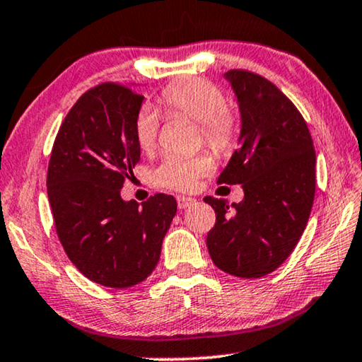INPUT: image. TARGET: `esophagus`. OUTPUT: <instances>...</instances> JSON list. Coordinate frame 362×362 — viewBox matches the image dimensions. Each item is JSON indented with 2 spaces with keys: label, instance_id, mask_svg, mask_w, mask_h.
<instances>
[{
  "label": "esophagus",
  "instance_id": "34e87169",
  "mask_svg": "<svg viewBox=\"0 0 362 362\" xmlns=\"http://www.w3.org/2000/svg\"><path fill=\"white\" fill-rule=\"evenodd\" d=\"M192 202H194V199H192V197H186V196H177V207H180V209H185V207L191 206Z\"/></svg>",
  "mask_w": 362,
  "mask_h": 362
}]
</instances>
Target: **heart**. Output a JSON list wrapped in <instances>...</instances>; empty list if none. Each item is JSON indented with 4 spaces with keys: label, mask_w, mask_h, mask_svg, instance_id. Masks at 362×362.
I'll return each instance as SVG.
<instances>
[{
    "label": "heart",
    "mask_w": 362,
    "mask_h": 362,
    "mask_svg": "<svg viewBox=\"0 0 362 362\" xmlns=\"http://www.w3.org/2000/svg\"><path fill=\"white\" fill-rule=\"evenodd\" d=\"M161 102L171 115H185L199 123L202 138L212 150L227 153L239 135V117L226 102L217 83L202 77L170 83L161 92ZM160 135V115L153 107H143L135 118V136L143 151H151ZM214 170L209 153L194 156L170 155L153 171L158 186L176 191L194 189L199 177Z\"/></svg>",
    "instance_id": "1"
}]
</instances>
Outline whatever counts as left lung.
I'll return each instance as SVG.
<instances>
[{"instance_id":"obj_1","label":"left lung","mask_w":362,"mask_h":362,"mask_svg":"<svg viewBox=\"0 0 362 362\" xmlns=\"http://www.w3.org/2000/svg\"><path fill=\"white\" fill-rule=\"evenodd\" d=\"M240 110L239 148L219 185H242L244 199L206 196L216 212L207 234L212 262L226 274L260 279L284 264L298 244L315 199L316 155L306 122L288 97L259 74L232 69Z\"/></svg>"}]
</instances>
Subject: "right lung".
Wrapping results in <instances>:
<instances>
[{"label":"right lung","mask_w":362,"mask_h":362,"mask_svg":"<svg viewBox=\"0 0 362 362\" xmlns=\"http://www.w3.org/2000/svg\"><path fill=\"white\" fill-rule=\"evenodd\" d=\"M135 87L90 88L59 128L47 168V196L59 240L78 272L110 288L140 284L155 270L177 204L155 194L140 206L120 189L140 161Z\"/></svg>","instance_id":"obj_1"}]
</instances>
